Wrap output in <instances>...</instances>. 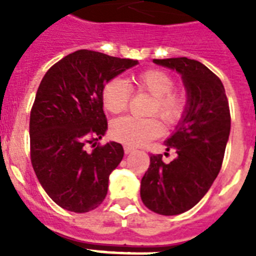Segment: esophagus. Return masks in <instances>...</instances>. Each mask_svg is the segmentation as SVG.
<instances>
[{"label":"esophagus","mask_w":256,"mask_h":256,"mask_svg":"<svg viewBox=\"0 0 256 256\" xmlns=\"http://www.w3.org/2000/svg\"><path fill=\"white\" fill-rule=\"evenodd\" d=\"M124 152H126V154H130V152L134 150V148H132V146H128V144H126V146L124 148Z\"/></svg>","instance_id":"1"}]
</instances>
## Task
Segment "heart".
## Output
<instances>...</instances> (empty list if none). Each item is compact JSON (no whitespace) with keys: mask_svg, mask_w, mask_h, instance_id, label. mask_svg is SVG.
Wrapping results in <instances>:
<instances>
[{"mask_svg":"<svg viewBox=\"0 0 256 256\" xmlns=\"http://www.w3.org/2000/svg\"><path fill=\"white\" fill-rule=\"evenodd\" d=\"M174 80L166 72L150 69L136 74L130 80V88L134 92H148L152 96L148 104V114H160L168 124H176L186 108V98L182 92L172 90ZM130 88L122 80L114 78L104 85L100 100L104 108L110 114L124 112L128 104ZM164 126L156 116L136 118L122 116L112 122L110 134L116 140L128 146H142L160 136Z\"/></svg>","mask_w":256,"mask_h":256,"instance_id":"b5f03b06","label":"heart"}]
</instances>
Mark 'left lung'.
<instances>
[{"label": "left lung", "instance_id": "8db88e82", "mask_svg": "<svg viewBox=\"0 0 256 256\" xmlns=\"http://www.w3.org/2000/svg\"><path fill=\"white\" fill-rule=\"evenodd\" d=\"M178 72L187 90V106L176 130L164 144L176 158L164 164L162 154L150 156L140 180V198L160 215L190 210L206 195L222 168L231 116L222 81L199 61L186 57L154 60Z\"/></svg>", "mask_w": 256, "mask_h": 256}]
</instances>
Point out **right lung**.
Masks as SVG:
<instances>
[{
	"instance_id": "add662e5",
	"label": "right lung",
	"mask_w": 256,
	"mask_h": 256,
	"mask_svg": "<svg viewBox=\"0 0 256 256\" xmlns=\"http://www.w3.org/2000/svg\"><path fill=\"white\" fill-rule=\"evenodd\" d=\"M136 64L82 49L54 64L42 78L30 112V160L46 194L62 208L88 212L104 202L124 148L94 144L108 130L100 92ZM86 143L93 144L92 152H86Z\"/></svg>"
}]
</instances>
